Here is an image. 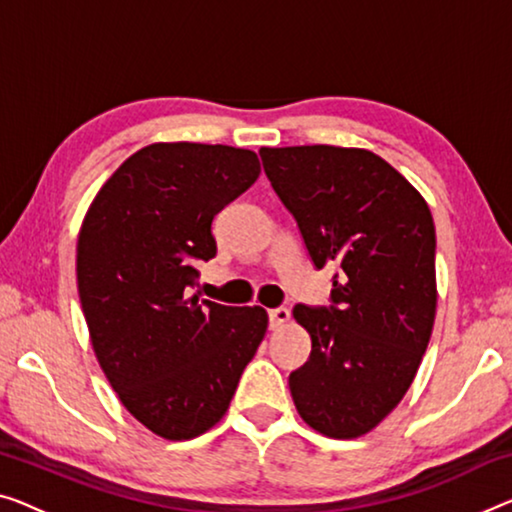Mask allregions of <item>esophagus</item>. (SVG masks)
<instances>
[{
	"mask_svg": "<svg viewBox=\"0 0 512 512\" xmlns=\"http://www.w3.org/2000/svg\"><path fill=\"white\" fill-rule=\"evenodd\" d=\"M287 322H289V310L287 308H273V310H269V324H271L273 331L282 329V326H285Z\"/></svg>",
	"mask_w": 512,
	"mask_h": 512,
	"instance_id": "1",
	"label": "esophagus"
}]
</instances>
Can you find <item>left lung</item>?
Listing matches in <instances>:
<instances>
[{"mask_svg": "<svg viewBox=\"0 0 512 512\" xmlns=\"http://www.w3.org/2000/svg\"><path fill=\"white\" fill-rule=\"evenodd\" d=\"M264 172L317 269L335 266L331 308L294 305L312 340L289 375L296 411L331 439H356L398 407L437 312L434 220L425 197L368 149L262 147Z\"/></svg>", "mask_w": 512, "mask_h": 512, "instance_id": "1", "label": "left lung"}]
</instances>
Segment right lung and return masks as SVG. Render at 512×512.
Returning <instances> with one entry per match:
<instances>
[{
  "mask_svg": "<svg viewBox=\"0 0 512 512\" xmlns=\"http://www.w3.org/2000/svg\"><path fill=\"white\" fill-rule=\"evenodd\" d=\"M255 151L154 142L128 156L82 218L75 273L98 365L135 421L195 439L225 411L269 315L188 296L216 255L211 220L259 177Z\"/></svg>",
  "mask_w": 512,
  "mask_h": 512,
  "instance_id": "1",
  "label": "right lung"
}]
</instances>
